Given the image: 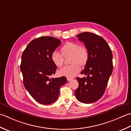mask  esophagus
<instances>
[{
  "instance_id": "esophagus-1",
  "label": "esophagus",
  "mask_w": 131,
  "mask_h": 131,
  "mask_svg": "<svg viewBox=\"0 0 131 131\" xmlns=\"http://www.w3.org/2000/svg\"><path fill=\"white\" fill-rule=\"evenodd\" d=\"M67 81H71L72 80H73L72 78H71V77H67Z\"/></svg>"
}]
</instances>
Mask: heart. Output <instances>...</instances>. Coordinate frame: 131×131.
Returning <instances> with one entry per match:
<instances>
[{"instance_id":"heart-1","label":"heart","mask_w":131,"mask_h":131,"mask_svg":"<svg viewBox=\"0 0 131 131\" xmlns=\"http://www.w3.org/2000/svg\"><path fill=\"white\" fill-rule=\"evenodd\" d=\"M60 51L63 57L70 55L69 62L72 64L59 70L58 74L60 76L68 77L74 76L80 70V65L84 67L89 59V52L86 48L80 46L76 42H66L60 48ZM51 60L57 67H61L63 64L62 56L57 51L52 52L51 54Z\"/></svg>"}]
</instances>
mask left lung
Masks as SVG:
<instances>
[{
    "instance_id": "obj_1",
    "label": "left lung",
    "mask_w": 131,
    "mask_h": 131,
    "mask_svg": "<svg viewBox=\"0 0 131 131\" xmlns=\"http://www.w3.org/2000/svg\"><path fill=\"white\" fill-rule=\"evenodd\" d=\"M84 42L89 52V59L81 74L77 77L79 87L75 90L77 99L84 103L95 102L102 97L113 72V54L110 47L102 37L90 32L77 35Z\"/></svg>"
}]
</instances>
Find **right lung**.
Returning a JSON list of instances; mask_svg holds the SVG:
<instances>
[{"label":"right lung","instance_id":"obj_1","mask_svg":"<svg viewBox=\"0 0 131 131\" xmlns=\"http://www.w3.org/2000/svg\"><path fill=\"white\" fill-rule=\"evenodd\" d=\"M60 44V40L54 37H39L28 44L21 56L24 85L31 97L42 105L55 102L60 86L67 82L64 76L50 78L57 69L51 54Z\"/></svg>","mask_w":131,"mask_h":131}]
</instances>
